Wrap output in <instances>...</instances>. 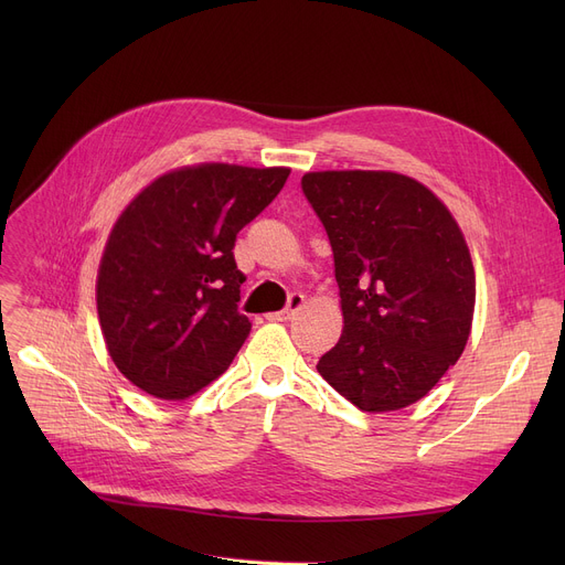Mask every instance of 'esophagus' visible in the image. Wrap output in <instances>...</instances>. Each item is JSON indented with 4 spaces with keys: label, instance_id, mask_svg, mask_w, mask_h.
I'll return each instance as SVG.
<instances>
[{
    "label": "esophagus",
    "instance_id": "34e87169",
    "mask_svg": "<svg viewBox=\"0 0 565 565\" xmlns=\"http://www.w3.org/2000/svg\"><path fill=\"white\" fill-rule=\"evenodd\" d=\"M302 307H305V295H302V292H292L290 298H288V307H286L284 311L265 313V318H267V320H290Z\"/></svg>",
    "mask_w": 565,
    "mask_h": 565
}]
</instances>
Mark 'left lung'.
<instances>
[{
  "instance_id": "8db88e82",
  "label": "left lung",
  "mask_w": 565,
  "mask_h": 565,
  "mask_svg": "<svg viewBox=\"0 0 565 565\" xmlns=\"http://www.w3.org/2000/svg\"><path fill=\"white\" fill-rule=\"evenodd\" d=\"M302 190L330 237L343 313L318 373L364 412L417 403L471 332L477 277L456 217L396 171H309Z\"/></svg>"
}]
</instances>
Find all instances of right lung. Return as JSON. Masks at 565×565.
I'll return each mask as SVG.
<instances>
[{
	"mask_svg": "<svg viewBox=\"0 0 565 565\" xmlns=\"http://www.w3.org/2000/svg\"><path fill=\"white\" fill-rule=\"evenodd\" d=\"M288 167L203 162L148 183L114 222L96 305L107 352L135 387L185 401L217 380L249 337L237 311L235 235L284 188Z\"/></svg>",
	"mask_w": 565,
	"mask_h": 565,
	"instance_id": "1",
	"label": "right lung"
}]
</instances>
